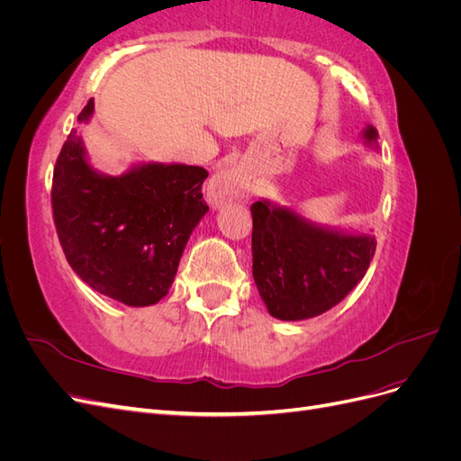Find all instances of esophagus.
<instances>
[{"mask_svg": "<svg viewBox=\"0 0 461 461\" xmlns=\"http://www.w3.org/2000/svg\"><path fill=\"white\" fill-rule=\"evenodd\" d=\"M246 188H248L246 176L239 169H234V167H225V169H221L213 175L212 183H209L207 194H209V200L213 203H222L234 198H240L246 192Z\"/></svg>", "mask_w": 461, "mask_h": 461, "instance_id": "1", "label": "esophagus"}]
</instances>
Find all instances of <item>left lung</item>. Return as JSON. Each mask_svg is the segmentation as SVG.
Returning a JSON list of instances; mask_svg holds the SVG:
<instances>
[{"mask_svg": "<svg viewBox=\"0 0 461 461\" xmlns=\"http://www.w3.org/2000/svg\"><path fill=\"white\" fill-rule=\"evenodd\" d=\"M373 124L364 144L379 149ZM252 273L267 312L281 321H303L340 303L367 273L375 254L371 232L339 229L263 198L252 205Z\"/></svg>", "mask_w": 461, "mask_h": 461, "instance_id": "left-lung-1", "label": "left lung"}]
</instances>
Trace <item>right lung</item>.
Returning a JSON list of instances; mask_svg holds the SVG:
<instances>
[{
  "label": "right lung",
  "mask_w": 461,
  "mask_h": 461,
  "mask_svg": "<svg viewBox=\"0 0 461 461\" xmlns=\"http://www.w3.org/2000/svg\"><path fill=\"white\" fill-rule=\"evenodd\" d=\"M94 100L80 111L88 124ZM203 167L134 163L121 175L97 171L77 129L53 169L55 229L73 271L111 300L132 308L169 294L192 230L209 207Z\"/></svg>",
  "instance_id": "obj_1"
}]
</instances>
